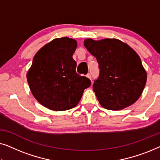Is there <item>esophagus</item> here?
<instances>
[{
	"label": "esophagus",
	"instance_id": "esophagus-1",
	"mask_svg": "<svg viewBox=\"0 0 160 160\" xmlns=\"http://www.w3.org/2000/svg\"><path fill=\"white\" fill-rule=\"evenodd\" d=\"M87 77L88 78H89V79H90V80H92V77H91V74H90V73H88V74H87Z\"/></svg>",
	"mask_w": 160,
	"mask_h": 160
}]
</instances>
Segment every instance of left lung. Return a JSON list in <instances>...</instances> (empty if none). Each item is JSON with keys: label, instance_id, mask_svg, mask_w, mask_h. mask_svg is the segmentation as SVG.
<instances>
[{"label": "left lung", "instance_id": "8db88e82", "mask_svg": "<svg viewBox=\"0 0 160 160\" xmlns=\"http://www.w3.org/2000/svg\"><path fill=\"white\" fill-rule=\"evenodd\" d=\"M84 45L99 64L100 76L93 90L102 107L119 111L136 102L147 79L136 52L117 38H87Z\"/></svg>", "mask_w": 160, "mask_h": 160}]
</instances>
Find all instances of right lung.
I'll list each match as a JSON object with an SVG mask.
<instances>
[{"label":"right lung","mask_w":160,"mask_h":160,"mask_svg":"<svg viewBox=\"0 0 160 160\" xmlns=\"http://www.w3.org/2000/svg\"><path fill=\"white\" fill-rule=\"evenodd\" d=\"M77 41L68 37L54 38L37 52L27 73L30 89L37 101L52 111L77 106L91 82L76 73L73 54Z\"/></svg>","instance_id":"right-lung-1"}]
</instances>
